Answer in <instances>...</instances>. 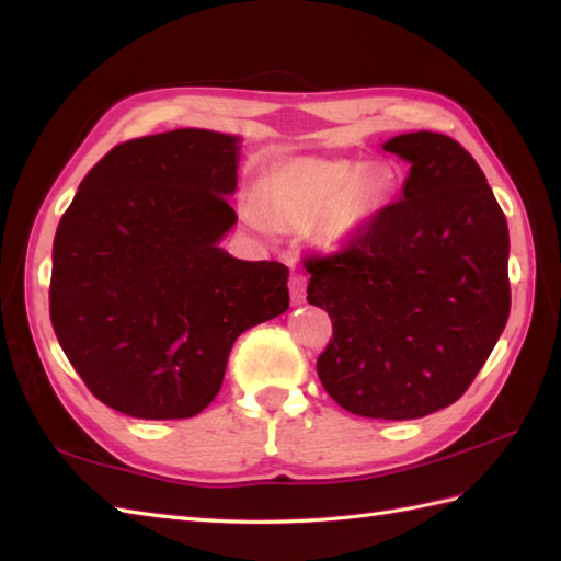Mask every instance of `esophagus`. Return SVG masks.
Masks as SVG:
<instances>
[{
    "instance_id": "esophagus-1",
    "label": "esophagus",
    "mask_w": 561,
    "mask_h": 561,
    "mask_svg": "<svg viewBox=\"0 0 561 561\" xmlns=\"http://www.w3.org/2000/svg\"><path fill=\"white\" fill-rule=\"evenodd\" d=\"M290 297H293V305H300L305 300V278L302 273L297 271L290 273Z\"/></svg>"
}]
</instances>
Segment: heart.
I'll list each match as a JSON object with an SVG mask.
<instances>
[{
  "mask_svg": "<svg viewBox=\"0 0 561 561\" xmlns=\"http://www.w3.org/2000/svg\"><path fill=\"white\" fill-rule=\"evenodd\" d=\"M394 191L397 174L385 162L293 157L266 171L259 193H242L239 215L261 234L312 227L319 244L341 249L382 215Z\"/></svg>",
  "mask_w": 561,
  "mask_h": 561,
  "instance_id": "b5f03b06",
  "label": "heart"
}]
</instances>
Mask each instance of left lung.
<instances>
[{"label":"left lung","instance_id":"1","mask_svg":"<svg viewBox=\"0 0 561 561\" xmlns=\"http://www.w3.org/2000/svg\"><path fill=\"white\" fill-rule=\"evenodd\" d=\"M409 164L387 205L334 256L307 261V302L334 322L317 360L351 414L421 419L450 407L508 322V225L472 154L416 130L382 142Z\"/></svg>","mask_w":561,"mask_h":561}]
</instances>
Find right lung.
<instances>
[{
    "label": "right lung",
    "instance_id": "add662e5",
    "mask_svg": "<svg viewBox=\"0 0 561 561\" xmlns=\"http://www.w3.org/2000/svg\"><path fill=\"white\" fill-rule=\"evenodd\" d=\"M242 137L179 128L89 171L53 242L50 322L106 407L191 419L220 392L239 334L283 314L290 271L220 242L237 215Z\"/></svg>",
    "mask_w": 561,
    "mask_h": 561
}]
</instances>
